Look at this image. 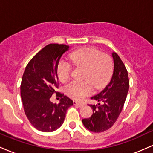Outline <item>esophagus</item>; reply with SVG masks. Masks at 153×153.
Listing matches in <instances>:
<instances>
[{
    "instance_id": "obj_1",
    "label": "esophagus",
    "mask_w": 153,
    "mask_h": 153,
    "mask_svg": "<svg viewBox=\"0 0 153 153\" xmlns=\"http://www.w3.org/2000/svg\"><path fill=\"white\" fill-rule=\"evenodd\" d=\"M73 104H74L75 106H79V107H82V106H83V103H80V102H78V101H73Z\"/></svg>"
}]
</instances>
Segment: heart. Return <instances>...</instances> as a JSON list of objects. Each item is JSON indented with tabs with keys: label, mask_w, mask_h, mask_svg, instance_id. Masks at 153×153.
<instances>
[{
	"label": "heart",
	"mask_w": 153,
	"mask_h": 153,
	"mask_svg": "<svg viewBox=\"0 0 153 153\" xmlns=\"http://www.w3.org/2000/svg\"><path fill=\"white\" fill-rule=\"evenodd\" d=\"M70 60L75 66L85 68L83 81L72 82L67 85V95L75 100H82L90 94L93 87L96 90L104 88L111 78L114 62L108 54H102L99 50L85 47L72 52ZM57 75L61 82H67L71 78V66L61 61L57 68Z\"/></svg>",
	"instance_id": "heart-1"
}]
</instances>
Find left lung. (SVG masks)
<instances>
[{
  "mask_svg": "<svg viewBox=\"0 0 153 153\" xmlns=\"http://www.w3.org/2000/svg\"><path fill=\"white\" fill-rule=\"evenodd\" d=\"M113 75L111 81L99 94L91 97L97 105H89L93 109L90 118L82 119L83 125L93 132H102L110 129L118 119L127 98L129 87L128 73L122 59L116 52Z\"/></svg>",
  "mask_w": 153,
  "mask_h": 153,
  "instance_id": "1",
  "label": "left lung"
}]
</instances>
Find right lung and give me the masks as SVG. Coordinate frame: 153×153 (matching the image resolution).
<instances>
[{
    "instance_id": "1",
    "label": "right lung",
    "mask_w": 153,
    "mask_h": 153,
    "mask_svg": "<svg viewBox=\"0 0 153 153\" xmlns=\"http://www.w3.org/2000/svg\"><path fill=\"white\" fill-rule=\"evenodd\" d=\"M69 46L50 44L42 49L26 67L21 84V96L26 116L39 131L50 132L63 124L66 112L73 101L57 92V67ZM54 93L61 98L58 105L50 101Z\"/></svg>"
}]
</instances>
